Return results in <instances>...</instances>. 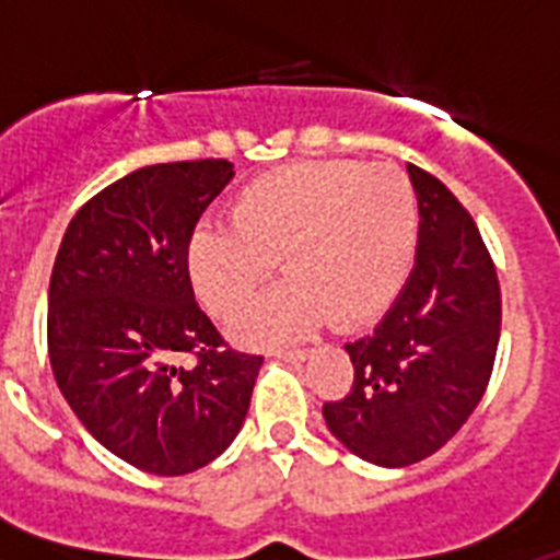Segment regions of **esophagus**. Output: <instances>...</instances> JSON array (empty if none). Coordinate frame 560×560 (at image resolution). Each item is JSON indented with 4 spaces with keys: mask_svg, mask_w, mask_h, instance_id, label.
Listing matches in <instances>:
<instances>
[{
    "mask_svg": "<svg viewBox=\"0 0 560 560\" xmlns=\"http://www.w3.org/2000/svg\"><path fill=\"white\" fill-rule=\"evenodd\" d=\"M277 359H285V361H300L308 355V350L305 348H294V350H275Z\"/></svg>",
    "mask_w": 560,
    "mask_h": 560,
    "instance_id": "esophagus-1",
    "label": "esophagus"
}]
</instances>
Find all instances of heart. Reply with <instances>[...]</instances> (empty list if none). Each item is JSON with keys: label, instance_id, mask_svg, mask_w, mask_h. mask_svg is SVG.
<instances>
[{"label": "heart", "instance_id": "1", "mask_svg": "<svg viewBox=\"0 0 560 560\" xmlns=\"http://www.w3.org/2000/svg\"><path fill=\"white\" fill-rule=\"evenodd\" d=\"M418 226V196L395 165L296 162L241 187L230 226H196L185 266L207 311L232 323L280 257L289 280L235 325L244 345H275L384 314L412 271Z\"/></svg>", "mask_w": 560, "mask_h": 560}]
</instances>
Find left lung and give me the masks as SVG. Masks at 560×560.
I'll return each instance as SVG.
<instances>
[{
	"instance_id": "8db88e82",
	"label": "left lung",
	"mask_w": 560,
	"mask_h": 560,
	"mask_svg": "<svg viewBox=\"0 0 560 560\" xmlns=\"http://www.w3.org/2000/svg\"><path fill=\"white\" fill-rule=\"evenodd\" d=\"M407 171L420 212L415 269L373 334L345 345L353 387L323 407L330 434L384 468L432 457L463 429L502 328L497 266L474 219L432 173Z\"/></svg>"
}]
</instances>
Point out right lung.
Instances as JSON below:
<instances>
[{"label": "right lung", "instance_id": "right-lung-1", "mask_svg": "<svg viewBox=\"0 0 560 560\" xmlns=\"http://www.w3.org/2000/svg\"><path fill=\"white\" fill-rule=\"evenodd\" d=\"M235 176L226 160L148 165L69 221L49 277L58 389L114 457L156 477L212 463L244 427L264 355L237 353L199 308L185 252ZM192 354L196 365H176Z\"/></svg>", "mask_w": 560, "mask_h": 560}]
</instances>
